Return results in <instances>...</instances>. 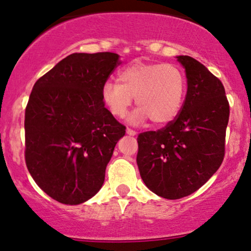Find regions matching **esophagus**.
<instances>
[{
  "instance_id": "esophagus-1",
  "label": "esophagus",
  "mask_w": 251,
  "mask_h": 251,
  "mask_svg": "<svg viewBox=\"0 0 251 251\" xmlns=\"http://www.w3.org/2000/svg\"><path fill=\"white\" fill-rule=\"evenodd\" d=\"M126 132H127V134H129V135H135V134H137V132H135L134 129H132V128H127V129H126Z\"/></svg>"
}]
</instances>
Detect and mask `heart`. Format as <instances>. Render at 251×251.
I'll use <instances>...</instances> for the list:
<instances>
[{
	"instance_id": "1",
	"label": "heart",
	"mask_w": 251,
	"mask_h": 251,
	"mask_svg": "<svg viewBox=\"0 0 251 251\" xmlns=\"http://www.w3.org/2000/svg\"><path fill=\"white\" fill-rule=\"evenodd\" d=\"M185 88V76L178 66L135 62L120 71L118 82L103 83L101 98L109 113L116 118L127 114L135 98L139 109L133 120L149 118L154 125H165L179 113Z\"/></svg>"
}]
</instances>
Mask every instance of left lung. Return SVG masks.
<instances>
[{
	"instance_id": "left-lung-1",
	"label": "left lung",
	"mask_w": 251,
	"mask_h": 251,
	"mask_svg": "<svg viewBox=\"0 0 251 251\" xmlns=\"http://www.w3.org/2000/svg\"><path fill=\"white\" fill-rule=\"evenodd\" d=\"M188 91L179 113L157 131L138 135L137 164L145 185L166 200L194 194L226 154L229 101L218 77L194 57L180 55Z\"/></svg>"
}]
</instances>
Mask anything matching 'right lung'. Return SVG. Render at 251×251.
<instances>
[{"label":"right lung","mask_w":251,"mask_h":251,"mask_svg":"<svg viewBox=\"0 0 251 251\" xmlns=\"http://www.w3.org/2000/svg\"><path fill=\"white\" fill-rule=\"evenodd\" d=\"M119 65L116 53H74L34 85L25 113V165L60 203L76 205L99 191L114 146L125 135L101 98Z\"/></svg>","instance_id":"right-lung-1"}]
</instances>
